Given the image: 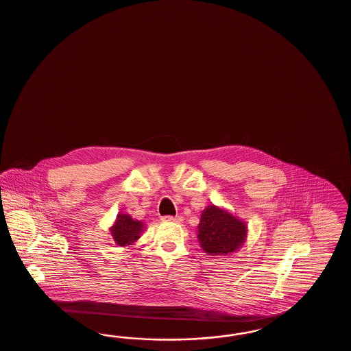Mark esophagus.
I'll use <instances>...</instances> for the list:
<instances>
[{
    "label": "esophagus",
    "mask_w": 351,
    "mask_h": 351,
    "mask_svg": "<svg viewBox=\"0 0 351 351\" xmlns=\"http://www.w3.org/2000/svg\"><path fill=\"white\" fill-rule=\"evenodd\" d=\"M162 221L163 222H175V223H180L182 221V217H171V215H166V217H162Z\"/></svg>",
    "instance_id": "1"
}]
</instances>
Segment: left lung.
I'll use <instances>...</instances> for the list:
<instances>
[{
    "label": "left lung",
    "mask_w": 351,
    "mask_h": 351,
    "mask_svg": "<svg viewBox=\"0 0 351 351\" xmlns=\"http://www.w3.org/2000/svg\"><path fill=\"white\" fill-rule=\"evenodd\" d=\"M247 223L223 208L209 205L197 226V239L204 252L210 256H230L245 243Z\"/></svg>",
    "instance_id": "left-lung-1"
}]
</instances>
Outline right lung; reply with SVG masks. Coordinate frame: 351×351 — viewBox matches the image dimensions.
Here are the masks:
<instances>
[{
  "label": "right lung",
  "mask_w": 351,
  "mask_h": 351,
  "mask_svg": "<svg viewBox=\"0 0 351 351\" xmlns=\"http://www.w3.org/2000/svg\"><path fill=\"white\" fill-rule=\"evenodd\" d=\"M146 226L143 222L133 219L129 214L119 213L116 221L110 228V234L116 245L129 247L141 238Z\"/></svg>",
  "instance_id": "1"
}]
</instances>
